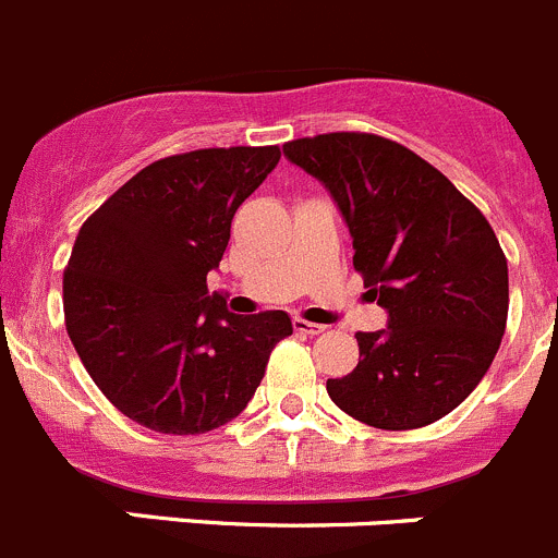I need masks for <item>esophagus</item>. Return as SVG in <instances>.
<instances>
[{"label": "esophagus", "mask_w": 558, "mask_h": 558, "mask_svg": "<svg viewBox=\"0 0 558 558\" xmlns=\"http://www.w3.org/2000/svg\"><path fill=\"white\" fill-rule=\"evenodd\" d=\"M293 328L299 333H310V337H315V333H323L326 331V326H320V323H310V320H301V317H295L293 320Z\"/></svg>", "instance_id": "esophagus-1"}]
</instances>
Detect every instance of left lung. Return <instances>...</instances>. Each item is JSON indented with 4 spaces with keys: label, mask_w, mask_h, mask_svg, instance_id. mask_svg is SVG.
Returning a JSON list of instances; mask_svg holds the SVG:
<instances>
[{
    "label": "left lung",
    "mask_w": 558,
    "mask_h": 558,
    "mask_svg": "<svg viewBox=\"0 0 558 558\" xmlns=\"http://www.w3.org/2000/svg\"><path fill=\"white\" fill-rule=\"evenodd\" d=\"M284 156L331 191L353 268L389 312V328L355 333L359 364L328 378V397L378 429L438 422L485 378L507 328L496 232L447 174L386 136H304Z\"/></svg>",
    "instance_id": "left-lung-1"
}]
</instances>
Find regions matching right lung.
Segmentation results:
<instances>
[{
  "label": "right lung",
  "instance_id": "add662e5",
  "mask_svg": "<svg viewBox=\"0 0 558 558\" xmlns=\"http://www.w3.org/2000/svg\"><path fill=\"white\" fill-rule=\"evenodd\" d=\"M279 147H205L136 172L78 230L62 276L65 328L106 400L136 424L199 435L257 391L288 312L241 317L208 293L232 216Z\"/></svg>",
  "mask_w": 558,
  "mask_h": 558
}]
</instances>
